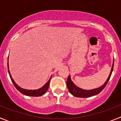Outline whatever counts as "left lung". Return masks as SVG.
<instances>
[{"mask_svg":"<svg viewBox=\"0 0 121 121\" xmlns=\"http://www.w3.org/2000/svg\"><path fill=\"white\" fill-rule=\"evenodd\" d=\"M113 66H114V59H113V65H112L110 73V75H109L107 81H105V82L103 85L98 87V88H95V89L84 90L78 87L71 81V76L70 75L67 78V85L68 90H69L70 93L72 95H73L74 96L78 97V98H88V97L93 96H95V95H98L105 88V86H106L108 82L109 79H110V78L111 77V75H112V71H113Z\"/></svg>","mask_w":121,"mask_h":121,"instance_id":"left-lung-1","label":"left lung"}]
</instances>
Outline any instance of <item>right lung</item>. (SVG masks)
I'll return each mask as SVG.
<instances>
[{
  "label": "right lung",
  "instance_id": "add662e5",
  "mask_svg": "<svg viewBox=\"0 0 121 121\" xmlns=\"http://www.w3.org/2000/svg\"><path fill=\"white\" fill-rule=\"evenodd\" d=\"M8 73H9V77L11 78V80L12 81V82L13 83L14 85L16 88H17L19 91L22 94L24 95H26V96H40L42 95H43V94L45 93V92L47 91L48 90L49 87V84H50V79H51V78H50V79L48 80L47 83L43 85L42 87H41L40 88H39V89L37 90H26V89H23V88H21L17 84L14 82V79H13L12 76L11 75L10 72H9V66H8Z\"/></svg>",
  "mask_w": 121,
  "mask_h": 121
}]
</instances>
